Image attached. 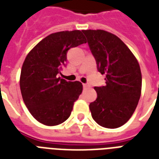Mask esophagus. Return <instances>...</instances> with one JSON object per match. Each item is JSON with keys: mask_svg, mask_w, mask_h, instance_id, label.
Listing matches in <instances>:
<instances>
[{"mask_svg": "<svg viewBox=\"0 0 159 159\" xmlns=\"http://www.w3.org/2000/svg\"><path fill=\"white\" fill-rule=\"evenodd\" d=\"M89 87H90L89 84H87V83L83 84V88H84V89H87V88H89Z\"/></svg>", "mask_w": 159, "mask_h": 159, "instance_id": "1", "label": "esophagus"}]
</instances>
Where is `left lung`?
Here are the masks:
<instances>
[{
    "mask_svg": "<svg viewBox=\"0 0 159 159\" xmlns=\"http://www.w3.org/2000/svg\"><path fill=\"white\" fill-rule=\"evenodd\" d=\"M82 32L97 69L106 74V86L94 88L97 98L89 106L92 118L102 127L119 128L130 119L140 98L142 74L138 60L113 34L102 30Z\"/></svg>",
    "mask_w": 159,
    "mask_h": 159,
    "instance_id": "1",
    "label": "left lung"
}]
</instances>
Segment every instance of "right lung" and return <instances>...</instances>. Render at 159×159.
I'll return each instance as SVG.
<instances>
[{
  "label": "right lung",
  "mask_w": 159,
  "mask_h": 159,
  "mask_svg": "<svg viewBox=\"0 0 159 159\" xmlns=\"http://www.w3.org/2000/svg\"><path fill=\"white\" fill-rule=\"evenodd\" d=\"M85 43L82 31H61L45 37L26 56L20 87L26 107L39 123L57 125L71 115L82 84L67 82L57 74L67 61V50Z\"/></svg>",
  "instance_id": "right-lung-1"
}]
</instances>
